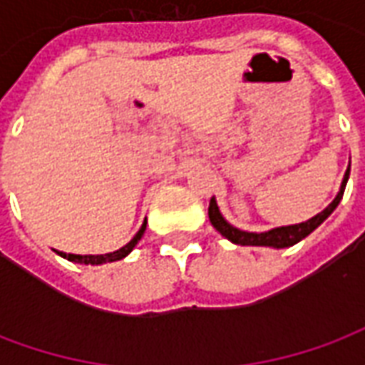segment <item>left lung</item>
Here are the masks:
<instances>
[{
	"label": "left lung",
	"instance_id": "8db88e82",
	"mask_svg": "<svg viewBox=\"0 0 365 365\" xmlns=\"http://www.w3.org/2000/svg\"><path fill=\"white\" fill-rule=\"evenodd\" d=\"M348 175H350V168L346 170L344 180H342V185H340V191L334 197V201L330 203L324 211H321L319 215H314L313 219H309L305 222H299V225H289V227H279V229H272L268 232H246V230L235 229L232 225L222 219V215L219 213V207H217V201L215 197H211L209 201V221L213 225L215 229L221 232L222 237L229 238L230 242L240 246H272V248H287V246L297 245L299 240H303L305 237H309L319 225H321L327 217H329L334 209L340 203V199L344 195L346 182H348Z\"/></svg>",
	"mask_w": 365,
	"mask_h": 365
}]
</instances>
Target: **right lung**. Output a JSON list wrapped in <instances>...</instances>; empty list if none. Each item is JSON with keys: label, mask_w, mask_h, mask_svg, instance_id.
I'll return each instance as SVG.
<instances>
[{"label": "right lung", "mask_w": 365, "mask_h": 365, "mask_svg": "<svg viewBox=\"0 0 365 365\" xmlns=\"http://www.w3.org/2000/svg\"><path fill=\"white\" fill-rule=\"evenodd\" d=\"M144 230H146V221L143 222V227H140V230L136 232L135 238L128 242V245H125L123 248H119V250H115V252H109V254H99V256H80V254H66V252H58L62 258H66V260L70 262H80V264H91V266H97V264H105V262H117L120 260V258H125L133 248L136 246V242L143 238Z\"/></svg>", "instance_id": "add662e5"}]
</instances>
